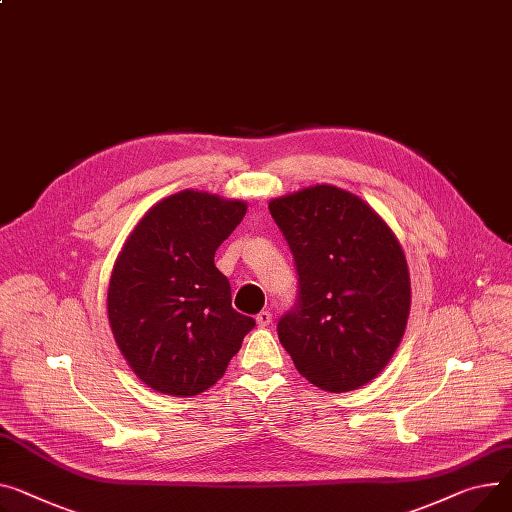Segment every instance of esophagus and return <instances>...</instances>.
Instances as JSON below:
<instances>
[{
    "label": "esophagus",
    "mask_w": 512,
    "mask_h": 512,
    "mask_svg": "<svg viewBox=\"0 0 512 512\" xmlns=\"http://www.w3.org/2000/svg\"><path fill=\"white\" fill-rule=\"evenodd\" d=\"M255 319H257V325H259V327H267V325L271 323V313H269V311H261Z\"/></svg>",
    "instance_id": "34e87169"
}]
</instances>
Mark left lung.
<instances>
[{
    "label": "left lung",
    "mask_w": 512,
    "mask_h": 512,
    "mask_svg": "<svg viewBox=\"0 0 512 512\" xmlns=\"http://www.w3.org/2000/svg\"><path fill=\"white\" fill-rule=\"evenodd\" d=\"M294 257L298 294L278 337L298 372L331 393L372 381L410 317V274L391 228L331 185L269 201Z\"/></svg>",
    "instance_id": "obj_1"
}]
</instances>
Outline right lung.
Returning <instances> with one entry per match:
<instances>
[{
    "instance_id": "right-lung-1",
    "label": "right lung",
    "mask_w": 512,
    "mask_h": 512,
    "mask_svg": "<svg viewBox=\"0 0 512 512\" xmlns=\"http://www.w3.org/2000/svg\"><path fill=\"white\" fill-rule=\"evenodd\" d=\"M247 214L243 201L181 191L142 218L115 263L109 321L133 372L168 395H197L226 372L255 319L232 309L216 249Z\"/></svg>"
}]
</instances>
